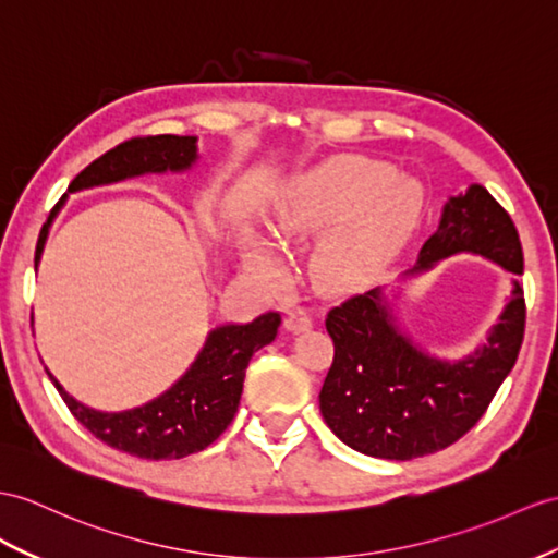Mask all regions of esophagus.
<instances>
[{
  "label": "esophagus",
  "instance_id": "1",
  "mask_svg": "<svg viewBox=\"0 0 558 558\" xmlns=\"http://www.w3.org/2000/svg\"><path fill=\"white\" fill-rule=\"evenodd\" d=\"M289 315H291V319H305V310L301 305H293L289 310Z\"/></svg>",
  "mask_w": 558,
  "mask_h": 558
}]
</instances>
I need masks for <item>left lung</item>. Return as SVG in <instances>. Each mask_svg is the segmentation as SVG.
I'll return each mask as SVG.
<instances>
[{"instance_id": "8db88e82", "label": "left lung", "mask_w": 558, "mask_h": 558, "mask_svg": "<svg viewBox=\"0 0 558 558\" xmlns=\"http://www.w3.org/2000/svg\"><path fill=\"white\" fill-rule=\"evenodd\" d=\"M196 160V140L174 137V134H156V137H134L118 144L111 151L80 172L68 186V194L80 189L111 184L144 172L186 170ZM68 194L51 208L49 220L37 239L35 267L43 257L49 225ZM267 317H257L251 324H229L215 329L201 355L180 381L156 400L130 412H97L94 407L77 402L68 396L61 384L49 372L51 384L57 386L71 414L83 424L94 438L116 447L120 452L142 459H182L206 450L222 436L234 421L239 410L243 374L255 350L267 345ZM33 326V312H31Z\"/></svg>"}]
</instances>
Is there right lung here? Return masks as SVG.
Segmentation results:
<instances>
[{
  "instance_id": "obj_1",
  "label": "right lung",
  "mask_w": 558,
  "mask_h": 558,
  "mask_svg": "<svg viewBox=\"0 0 558 558\" xmlns=\"http://www.w3.org/2000/svg\"><path fill=\"white\" fill-rule=\"evenodd\" d=\"M461 251L523 275L519 232L478 184L445 203L414 269ZM324 326L333 341L319 392L326 426L352 450L404 461L445 450L478 424L519 357L525 301L521 281H513V301L487 343L459 362L426 357L398 336L378 289L348 295L329 310Z\"/></svg>"
}]
</instances>
